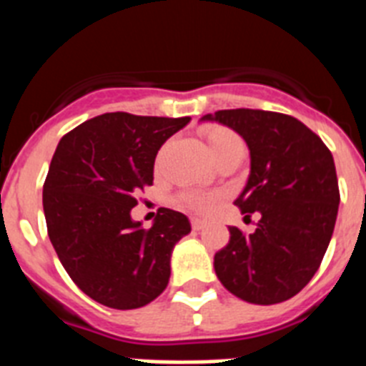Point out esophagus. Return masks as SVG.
<instances>
[{"label":"esophagus","mask_w":366,"mask_h":366,"mask_svg":"<svg viewBox=\"0 0 366 366\" xmlns=\"http://www.w3.org/2000/svg\"><path fill=\"white\" fill-rule=\"evenodd\" d=\"M190 225H192L194 231H202V229L207 225V222L202 218H190Z\"/></svg>","instance_id":"esophagus-1"}]
</instances>
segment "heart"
<instances>
[{
	"label": "heart",
	"mask_w": 366,
	"mask_h": 366,
	"mask_svg": "<svg viewBox=\"0 0 366 366\" xmlns=\"http://www.w3.org/2000/svg\"><path fill=\"white\" fill-rule=\"evenodd\" d=\"M207 144L211 150L212 157H219L222 154L234 150H244V139L236 134L234 130L227 128V126H211L205 130ZM219 196L214 192H205V190H185L177 196V203L183 209H189L192 212H199V214H207L218 203Z\"/></svg>",
	"instance_id": "b5f03b06"
}]
</instances>
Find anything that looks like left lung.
<instances>
[{"label": "left lung", "instance_id": "left-lung-1", "mask_svg": "<svg viewBox=\"0 0 366 366\" xmlns=\"http://www.w3.org/2000/svg\"><path fill=\"white\" fill-rule=\"evenodd\" d=\"M218 121L242 135L251 174L234 205L245 218L260 214L257 231L229 227L214 254L219 282L245 302L292 299L321 266L335 227L339 183L332 152L292 115L264 109H219Z\"/></svg>", "mask_w": 366, "mask_h": 366}]
</instances>
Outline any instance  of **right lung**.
I'll list each match as a JSON object with an SVG mask.
<instances>
[{"label": "right lung", "instance_id": "add662e5", "mask_svg": "<svg viewBox=\"0 0 366 366\" xmlns=\"http://www.w3.org/2000/svg\"><path fill=\"white\" fill-rule=\"evenodd\" d=\"M189 121L104 113L67 132L54 150L44 183L47 234L71 280L108 308H141L168 286L189 218L161 207L143 229L130 211L154 183L157 150Z\"/></svg>", "mask_w": 366, "mask_h": 366}]
</instances>
